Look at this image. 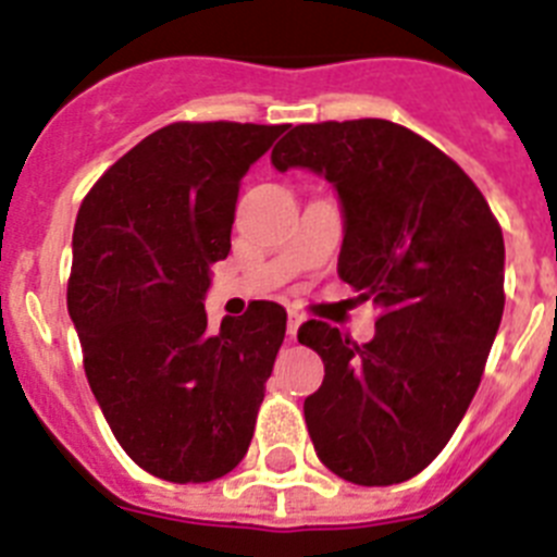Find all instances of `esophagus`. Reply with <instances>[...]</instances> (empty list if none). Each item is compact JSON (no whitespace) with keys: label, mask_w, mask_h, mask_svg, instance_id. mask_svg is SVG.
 Returning <instances> with one entry per match:
<instances>
[{"label":"esophagus","mask_w":557,"mask_h":557,"mask_svg":"<svg viewBox=\"0 0 557 557\" xmlns=\"http://www.w3.org/2000/svg\"><path fill=\"white\" fill-rule=\"evenodd\" d=\"M301 323H304L301 312H289V318H287V334H289V337H295V334H298V326H301Z\"/></svg>","instance_id":"esophagus-1"}]
</instances>
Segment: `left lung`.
Returning <instances> with one entry per match:
<instances>
[{"label":"left lung","mask_w":557,"mask_h":557,"mask_svg":"<svg viewBox=\"0 0 557 557\" xmlns=\"http://www.w3.org/2000/svg\"><path fill=\"white\" fill-rule=\"evenodd\" d=\"M273 164L332 181L346 214L337 273L379 309L362 346L323 321L298 329L326 368L304 401L314 451L357 485L410 480L480 387L505 309L499 223L444 150L396 122L295 125Z\"/></svg>","instance_id":"8db88e82"}]
</instances>
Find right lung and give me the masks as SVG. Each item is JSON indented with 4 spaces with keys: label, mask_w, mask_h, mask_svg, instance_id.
<instances>
[{
    "label": "right lung",
    "mask_w": 557,
    "mask_h": 557,
    "mask_svg": "<svg viewBox=\"0 0 557 557\" xmlns=\"http://www.w3.org/2000/svg\"><path fill=\"white\" fill-rule=\"evenodd\" d=\"M287 125L172 122L102 172L77 211L66 304L97 405L136 466L209 482L243 460L287 312L253 301L209 326L248 166Z\"/></svg>",
    "instance_id": "1"
}]
</instances>
